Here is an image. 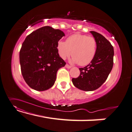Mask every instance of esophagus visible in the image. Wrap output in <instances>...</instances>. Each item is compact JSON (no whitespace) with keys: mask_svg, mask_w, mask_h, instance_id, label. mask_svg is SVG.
<instances>
[{"mask_svg":"<svg viewBox=\"0 0 132 132\" xmlns=\"http://www.w3.org/2000/svg\"><path fill=\"white\" fill-rule=\"evenodd\" d=\"M65 67L66 68H68V69H70V68H72V66H70V65H69L68 64H66V66H65Z\"/></svg>","mask_w":132,"mask_h":132,"instance_id":"34e87169","label":"esophagus"}]
</instances>
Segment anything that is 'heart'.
Returning <instances> with one entry per match:
<instances>
[{
  "label": "heart",
  "instance_id": "b5f03b06",
  "mask_svg": "<svg viewBox=\"0 0 132 132\" xmlns=\"http://www.w3.org/2000/svg\"><path fill=\"white\" fill-rule=\"evenodd\" d=\"M57 50L63 59L72 54V61L80 66L89 64L97 52V40L94 37L76 33L67 38L66 42L59 41Z\"/></svg>",
  "mask_w": 132,
  "mask_h": 132
}]
</instances>
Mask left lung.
I'll return each mask as SVG.
<instances>
[{
	"instance_id": "8db88e82",
	"label": "left lung",
	"mask_w": 132,
	"mask_h": 132,
	"mask_svg": "<svg viewBox=\"0 0 132 132\" xmlns=\"http://www.w3.org/2000/svg\"><path fill=\"white\" fill-rule=\"evenodd\" d=\"M97 40V52L93 60L83 68H79L80 75L72 78L74 86L85 91L100 88L107 80L113 66L114 48L109 41L95 31H90Z\"/></svg>"
}]
</instances>
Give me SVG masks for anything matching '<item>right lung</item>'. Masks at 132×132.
Segmentation results:
<instances>
[{
  "mask_svg": "<svg viewBox=\"0 0 132 132\" xmlns=\"http://www.w3.org/2000/svg\"><path fill=\"white\" fill-rule=\"evenodd\" d=\"M63 36L60 29L46 26L26 37L19 52V62L22 75L30 88L43 91L54 85L57 72L66 64L57 48Z\"/></svg>",
  "mask_w": 132,
  "mask_h": 132,
  "instance_id": "right-lung-1",
  "label": "right lung"
}]
</instances>
